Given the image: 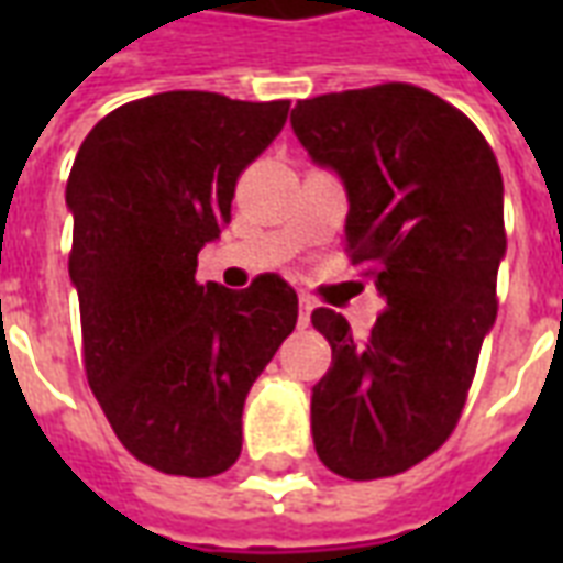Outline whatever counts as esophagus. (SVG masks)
I'll return each mask as SVG.
<instances>
[{
	"instance_id": "34e87169",
	"label": "esophagus",
	"mask_w": 563,
	"mask_h": 563,
	"mask_svg": "<svg viewBox=\"0 0 563 563\" xmlns=\"http://www.w3.org/2000/svg\"><path fill=\"white\" fill-rule=\"evenodd\" d=\"M298 307H301V313H298V325H310V310H313V301H310L307 295H301V298H298Z\"/></svg>"
}]
</instances>
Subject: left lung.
<instances>
[{"mask_svg": "<svg viewBox=\"0 0 563 563\" xmlns=\"http://www.w3.org/2000/svg\"><path fill=\"white\" fill-rule=\"evenodd\" d=\"M292 129L341 174L346 256L386 298L365 341L329 307L310 317L331 343L310 401L317 455L346 479L395 476L455 431L497 317L500 168L471 117L398 80L301 99Z\"/></svg>", "mask_w": 563, "mask_h": 563, "instance_id": "1", "label": "left lung"}]
</instances>
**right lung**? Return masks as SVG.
<instances>
[{
	"mask_svg": "<svg viewBox=\"0 0 563 563\" xmlns=\"http://www.w3.org/2000/svg\"><path fill=\"white\" fill-rule=\"evenodd\" d=\"M286 114V99L159 92L102 117L68 174L87 383L153 471L205 479L232 467L246 391L298 322L280 274L241 292L196 280L198 250L232 220L238 177Z\"/></svg>",
	"mask_w": 563,
	"mask_h": 563,
	"instance_id": "obj_1",
	"label": "right lung"
}]
</instances>
